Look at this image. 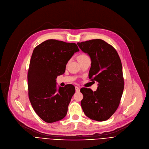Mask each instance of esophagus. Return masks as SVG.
<instances>
[{
	"label": "esophagus",
	"mask_w": 149,
	"mask_h": 149,
	"mask_svg": "<svg viewBox=\"0 0 149 149\" xmlns=\"http://www.w3.org/2000/svg\"><path fill=\"white\" fill-rule=\"evenodd\" d=\"M80 87H78V86H75V91H76V92H80Z\"/></svg>",
	"instance_id": "esophagus-1"
}]
</instances>
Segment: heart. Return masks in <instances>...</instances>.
<instances>
[{"instance_id":"heart-1","label":"heart","mask_w":149,"mask_h":149,"mask_svg":"<svg viewBox=\"0 0 149 149\" xmlns=\"http://www.w3.org/2000/svg\"><path fill=\"white\" fill-rule=\"evenodd\" d=\"M87 57H88L87 54H84V53H81V54H79V55L78 56L77 58H78V61H80L83 60V59L86 58H87Z\"/></svg>"}]
</instances>
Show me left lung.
Wrapping results in <instances>:
<instances>
[{
	"mask_svg": "<svg viewBox=\"0 0 149 149\" xmlns=\"http://www.w3.org/2000/svg\"><path fill=\"white\" fill-rule=\"evenodd\" d=\"M81 51L90 56L88 78L97 82V90L81 88L83 110L88 118L102 122L108 120L119 105L124 88L122 65L113 47L100 39L78 42Z\"/></svg>",
	"mask_w": 149,
	"mask_h": 149,
	"instance_id": "1",
	"label": "left lung"
}]
</instances>
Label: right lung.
I'll list each match as a JSON object with an SVG mask.
<instances>
[{"label": "right lung", "mask_w": 149, "mask_h": 149, "mask_svg": "<svg viewBox=\"0 0 149 149\" xmlns=\"http://www.w3.org/2000/svg\"><path fill=\"white\" fill-rule=\"evenodd\" d=\"M79 52L75 43L48 39L36 47L27 75L29 97L36 113L47 123L63 118L75 87L68 84L57 88V76L65 72L66 65Z\"/></svg>", "instance_id": "1"}]
</instances>
